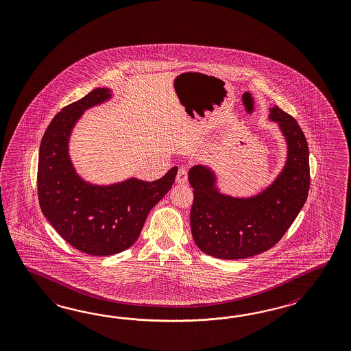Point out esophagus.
<instances>
[{
    "label": "esophagus",
    "mask_w": 351,
    "mask_h": 351,
    "mask_svg": "<svg viewBox=\"0 0 351 351\" xmlns=\"http://www.w3.org/2000/svg\"><path fill=\"white\" fill-rule=\"evenodd\" d=\"M187 169H186V168H180V171L177 173V177H176V182L180 183V184H184V183H187Z\"/></svg>",
    "instance_id": "1"
}]
</instances>
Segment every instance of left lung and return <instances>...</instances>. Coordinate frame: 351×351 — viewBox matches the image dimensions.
Returning a JSON list of instances; mask_svg holds the SVG:
<instances>
[{
	"label": "left lung",
	"instance_id": "8db88e82",
	"mask_svg": "<svg viewBox=\"0 0 351 351\" xmlns=\"http://www.w3.org/2000/svg\"><path fill=\"white\" fill-rule=\"evenodd\" d=\"M270 121L285 136V167L259 193L234 197L217 187L211 167L195 165L188 180L193 188L191 230L197 246L219 259H245L277 244L303 207L310 189V154L307 140L291 114L269 108Z\"/></svg>",
	"mask_w": 351,
	"mask_h": 351
}]
</instances>
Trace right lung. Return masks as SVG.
<instances>
[{"mask_svg": "<svg viewBox=\"0 0 351 351\" xmlns=\"http://www.w3.org/2000/svg\"><path fill=\"white\" fill-rule=\"evenodd\" d=\"M112 97L96 88L62 108L44 132L39 149L38 196L44 216L58 234L82 253L107 256L129 249L139 237L150 210L174 183L173 167L160 180L138 178L108 186L83 180L69 155V139L86 110Z\"/></svg>", "mask_w": 351, "mask_h": 351, "instance_id": "1", "label": "right lung"}]
</instances>
